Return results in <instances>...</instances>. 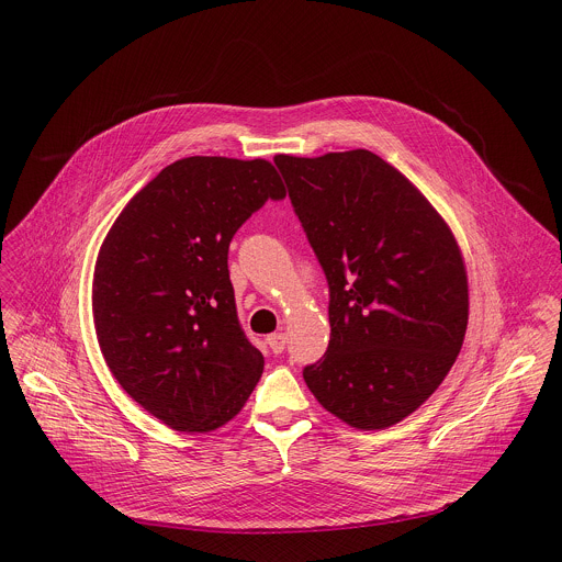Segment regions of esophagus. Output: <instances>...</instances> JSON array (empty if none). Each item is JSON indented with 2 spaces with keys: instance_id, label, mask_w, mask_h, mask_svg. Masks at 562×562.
<instances>
[{
  "instance_id": "obj_1",
  "label": "esophagus",
  "mask_w": 562,
  "mask_h": 562,
  "mask_svg": "<svg viewBox=\"0 0 562 562\" xmlns=\"http://www.w3.org/2000/svg\"><path fill=\"white\" fill-rule=\"evenodd\" d=\"M267 342H269V347H271L273 353H282L284 347H286V336H284V334H271V336L267 338Z\"/></svg>"
}]
</instances>
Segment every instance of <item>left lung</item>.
Segmentation results:
<instances>
[{"label":"left lung","mask_w":562,"mask_h":562,"mask_svg":"<svg viewBox=\"0 0 562 562\" xmlns=\"http://www.w3.org/2000/svg\"><path fill=\"white\" fill-rule=\"evenodd\" d=\"M273 162L331 295V340L304 382L349 427L386 429L425 403L460 353L469 284L456 235L367 148Z\"/></svg>","instance_id":"left-lung-1"}]
</instances>
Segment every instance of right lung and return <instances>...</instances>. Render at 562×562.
Here are the masks:
<instances>
[{
    "label": "right lung",
    "instance_id": "obj_1",
    "mask_svg": "<svg viewBox=\"0 0 562 562\" xmlns=\"http://www.w3.org/2000/svg\"><path fill=\"white\" fill-rule=\"evenodd\" d=\"M284 195L262 157H182L128 200L104 237L93 273L102 356L135 403L176 431L220 429L262 375L226 260L235 231Z\"/></svg>",
    "mask_w": 562,
    "mask_h": 562
}]
</instances>
